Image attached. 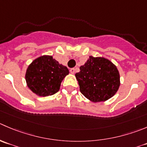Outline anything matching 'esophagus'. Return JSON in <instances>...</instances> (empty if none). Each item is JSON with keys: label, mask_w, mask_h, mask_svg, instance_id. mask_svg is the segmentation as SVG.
<instances>
[{"label": "esophagus", "mask_w": 147, "mask_h": 147, "mask_svg": "<svg viewBox=\"0 0 147 147\" xmlns=\"http://www.w3.org/2000/svg\"><path fill=\"white\" fill-rule=\"evenodd\" d=\"M69 72H70L72 74H75V68H71V69H69Z\"/></svg>", "instance_id": "34e87169"}]
</instances>
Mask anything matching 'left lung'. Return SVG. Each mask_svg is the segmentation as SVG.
Returning <instances> with one entry per match:
<instances>
[{"instance_id": "left-lung-1", "label": "left lung", "mask_w": 147, "mask_h": 147, "mask_svg": "<svg viewBox=\"0 0 147 147\" xmlns=\"http://www.w3.org/2000/svg\"><path fill=\"white\" fill-rule=\"evenodd\" d=\"M75 74L81 93L94 102H103L113 96L120 86L117 67L108 59L90 56Z\"/></svg>"}]
</instances>
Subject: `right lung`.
I'll return each instance as SVG.
<instances>
[{"label": "right lung", "mask_w": 147, "mask_h": 147, "mask_svg": "<svg viewBox=\"0 0 147 147\" xmlns=\"http://www.w3.org/2000/svg\"><path fill=\"white\" fill-rule=\"evenodd\" d=\"M69 74V69L59 64L52 56L44 55L34 59L26 69L27 86L36 95L48 96L55 94L61 82Z\"/></svg>", "instance_id": "obj_1"}]
</instances>
